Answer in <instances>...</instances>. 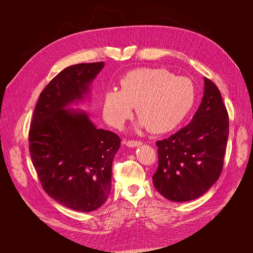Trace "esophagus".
<instances>
[{
  "label": "esophagus",
  "mask_w": 253,
  "mask_h": 253,
  "mask_svg": "<svg viewBox=\"0 0 253 253\" xmlns=\"http://www.w3.org/2000/svg\"><path fill=\"white\" fill-rule=\"evenodd\" d=\"M126 145L130 148H133V147H138L140 145H142V142L140 141H134V140H130V141H127L126 142Z\"/></svg>",
  "instance_id": "obj_1"
}]
</instances>
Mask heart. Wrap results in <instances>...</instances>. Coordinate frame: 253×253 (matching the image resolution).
Instances as JSON below:
<instances>
[{"instance_id":"heart-1","label":"heart","mask_w":253,"mask_h":253,"mask_svg":"<svg viewBox=\"0 0 253 253\" xmlns=\"http://www.w3.org/2000/svg\"><path fill=\"white\" fill-rule=\"evenodd\" d=\"M121 90H108L103 99V116L120 128L136 107L139 126L155 134L177 128L195 103V86L186 77H176L165 69L139 68L121 79Z\"/></svg>"}]
</instances>
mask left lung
<instances>
[{"instance_id":"8db88e82","label":"left lung","mask_w":253,"mask_h":253,"mask_svg":"<svg viewBox=\"0 0 253 253\" xmlns=\"http://www.w3.org/2000/svg\"><path fill=\"white\" fill-rule=\"evenodd\" d=\"M228 133L221 94L204 78L202 101L192 121L156 142L158 168L152 180L157 191L174 202L190 201L208 191L222 171Z\"/></svg>"}]
</instances>
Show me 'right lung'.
<instances>
[{
    "mask_svg": "<svg viewBox=\"0 0 253 253\" xmlns=\"http://www.w3.org/2000/svg\"><path fill=\"white\" fill-rule=\"evenodd\" d=\"M104 62L64 69L46 86L36 105L29 147L42 187L60 204L81 212L101 207L111 190L112 163L121 140L98 129L81 109Z\"/></svg>",
    "mask_w": 253,
    "mask_h": 253,
    "instance_id": "right-lung-1",
    "label": "right lung"
}]
</instances>
